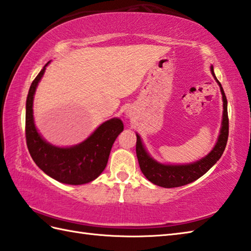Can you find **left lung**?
I'll return each instance as SVG.
<instances>
[{
	"label": "left lung",
	"mask_w": 251,
	"mask_h": 251,
	"mask_svg": "<svg viewBox=\"0 0 251 251\" xmlns=\"http://www.w3.org/2000/svg\"><path fill=\"white\" fill-rule=\"evenodd\" d=\"M211 74L214 75L218 85L220 86L223 100V114H222V124L220 129V135L218 137V141L214 149L202 157L200 161L186 165H165L156 162L153 159L146 148L143 147L140 136L137 134V143H136V153L137 158L139 162V166L142 174L146 178L151 181L152 183L156 184L162 188H178L181 185H185L188 183L201 178L205 175L214 165L219 161L222 156L223 151L226 147L227 137H228V116H227V100L226 97L225 90H223L220 82L218 81L214 67H210Z\"/></svg>",
	"instance_id": "obj_1"
}]
</instances>
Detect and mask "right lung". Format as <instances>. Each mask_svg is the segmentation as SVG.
<instances>
[{
  "instance_id": "add662e5",
  "label": "right lung",
  "mask_w": 251,
  "mask_h": 251,
  "mask_svg": "<svg viewBox=\"0 0 251 251\" xmlns=\"http://www.w3.org/2000/svg\"><path fill=\"white\" fill-rule=\"evenodd\" d=\"M46 63L32 82L25 103V140L30 155L40 169L61 183L79 185L99 177L108 164L112 146L124 125L120 119L102 123L86 140L69 148L46 142L39 134L33 120V98Z\"/></svg>"
}]
</instances>
